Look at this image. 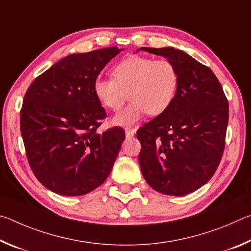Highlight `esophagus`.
I'll list each match as a JSON object with an SVG mask.
<instances>
[{
  "mask_svg": "<svg viewBox=\"0 0 251 251\" xmlns=\"http://www.w3.org/2000/svg\"><path fill=\"white\" fill-rule=\"evenodd\" d=\"M125 134H126V137H133V136L136 134V129H126L125 130Z\"/></svg>",
  "mask_w": 251,
  "mask_h": 251,
  "instance_id": "1",
  "label": "esophagus"
}]
</instances>
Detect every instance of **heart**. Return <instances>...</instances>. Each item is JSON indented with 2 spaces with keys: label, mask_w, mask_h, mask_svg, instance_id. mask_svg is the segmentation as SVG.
Masks as SVG:
<instances>
[{
  "label": "heart",
  "mask_w": 251,
  "mask_h": 251,
  "mask_svg": "<svg viewBox=\"0 0 251 251\" xmlns=\"http://www.w3.org/2000/svg\"><path fill=\"white\" fill-rule=\"evenodd\" d=\"M114 78L99 76L93 92L104 107L117 110L127 99L129 104L113 117L114 125L134 126L146 113L159 115L175 99L179 83L176 66L168 59L129 56L113 67Z\"/></svg>",
  "instance_id": "obj_1"
}]
</instances>
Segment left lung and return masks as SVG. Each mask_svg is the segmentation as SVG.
Here are the masks:
<instances>
[{
	"instance_id": "8db88e82",
	"label": "left lung",
	"mask_w": 251,
	"mask_h": 251,
	"mask_svg": "<svg viewBox=\"0 0 251 251\" xmlns=\"http://www.w3.org/2000/svg\"><path fill=\"white\" fill-rule=\"evenodd\" d=\"M176 66L179 83L171 106L137 130L142 174L156 192L185 196L214 175L222 159L228 101L210 69L180 50L142 48Z\"/></svg>"
}]
</instances>
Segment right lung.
Segmentation results:
<instances>
[{"label":"right lung","mask_w":251,"mask_h":251,"mask_svg":"<svg viewBox=\"0 0 251 251\" xmlns=\"http://www.w3.org/2000/svg\"><path fill=\"white\" fill-rule=\"evenodd\" d=\"M116 46L67 55L34 79L21 109V134L34 175L63 196H83L106 180L125 139L114 127L97 133L105 109L93 83L122 52Z\"/></svg>","instance_id":"right-lung-1"}]
</instances>
